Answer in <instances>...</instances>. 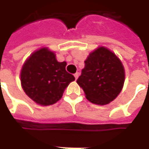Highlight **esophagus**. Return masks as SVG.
Returning <instances> with one entry per match:
<instances>
[{
  "mask_svg": "<svg viewBox=\"0 0 149 149\" xmlns=\"http://www.w3.org/2000/svg\"><path fill=\"white\" fill-rule=\"evenodd\" d=\"M79 72H76V73L74 74V78H75V79H77L78 77H79Z\"/></svg>",
  "mask_w": 149,
  "mask_h": 149,
  "instance_id": "obj_1",
  "label": "esophagus"
}]
</instances>
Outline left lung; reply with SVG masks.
Segmentation results:
<instances>
[{"instance_id": "8db88e82", "label": "left lung", "mask_w": 149, "mask_h": 149, "mask_svg": "<svg viewBox=\"0 0 149 149\" xmlns=\"http://www.w3.org/2000/svg\"><path fill=\"white\" fill-rule=\"evenodd\" d=\"M124 69L115 54L104 47L90 53L78 78L86 99L93 104L110 103L121 92L124 83Z\"/></svg>"}]
</instances>
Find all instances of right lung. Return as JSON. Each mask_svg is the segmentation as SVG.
<instances>
[{"instance_id": "add662e5", "label": "right lung", "mask_w": 149, "mask_h": 149, "mask_svg": "<svg viewBox=\"0 0 149 149\" xmlns=\"http://www.w3.org/2000/svg\"><path fill=\"white\" fill-rule=\"evenodd\" d=\"M66 62H58L55 54L46 48L34 52L26 60L20 73L25 93L41 105H50L60 100L65 89L74 80L65 70Z\"/></svg>"}]
</instances>
